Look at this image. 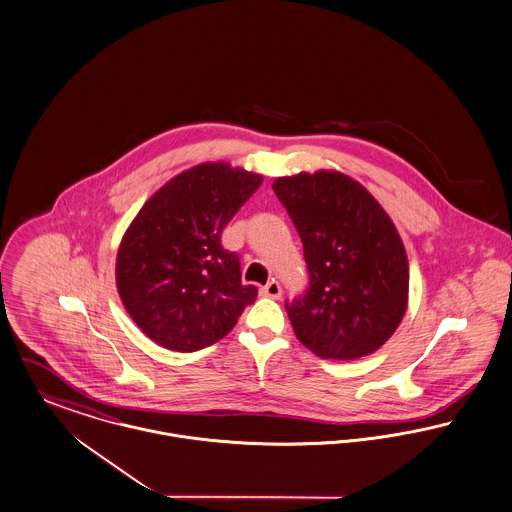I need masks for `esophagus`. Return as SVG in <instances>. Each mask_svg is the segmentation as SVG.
Returning <instances> with one entry per match:
<instances>
[{"label":"esophagus","instance_id":"esophagus-1","mask_svg":"<svg viewBox=\"0 0 512 512\" xmlns=\"http://www.w3.org/2000/svg\"><path fill=\"white\" fill-rule=\"evenodd\" d=\"M261 294L267 296V298L278 300V298L282 296V288H280V284H278L276 280H271V282H267V284L261 288Z\"/></svg>","mask_w":512,"mask_h":512}]
</instances>
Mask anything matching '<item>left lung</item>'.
Wrapping results in <instances>:
<instances>
[{
  "label": "left lung",
  "mask_w": 512,
  "mask_h": 512,
  "mask_svg": "<svg viewBox=\"0 0 512 512\" xmlns=\"http://www.w3.org/2000/svg\"><path fill=\"white\" fill-rule=\"evenodd\" d=\"M273 191L300 234L310 273L306 294L286 304L296 337L321 358L378 351L409 298V261L392 218L339 171L278 177Z\"/></svg>",
  "instance_id": "left-lung-1"
}]
</instances>
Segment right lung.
<instances>
[{"label": "right lung", "instance_id": "1", "mask_svg": "<svg viewBox=\"0 0 512 512\" xmlns=\"http://www.w3.org/2000/svg\"><path fill=\"white\" fill-rule=\"evenodd\" d=\"M263 175L206 161L146 200L117 253V290L134 323L161 347L193 353L226 337L257 288L241 284L222 230Z\"/></svg>", "mask_w": 512, "mask_h": 512}]
</instances>
